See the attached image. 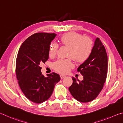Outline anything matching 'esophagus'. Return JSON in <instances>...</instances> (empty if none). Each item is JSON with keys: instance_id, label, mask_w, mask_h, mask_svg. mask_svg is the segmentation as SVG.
<instances>
[{"instance_id": "obj_1", "label": "esophagus", "mask_w": 123, "mask_h": 123, "mask_svg": "<svg viewBox=\"0 0 123 123\" xmlns=\"http://www.w3.org/2000/svg\"><path fill=\"white\" fill-rule=\"evenodd\" d=\"M66 77V75H60V78H61V79L64 78Z\"/></svg>"}]
</instances>
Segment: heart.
Masks as SVG:
<instances>
[{
    "instance_id": "obj_1",
    "label": "heart",
    "mask_w": 123,
    "mask_h": 123,
    "mask_svg": "<svg viewBox=\"0 0 123 123\" xmlns=\"http://www.w3.org/2000/svg\"><path fill=\"white\" fill-rule=\"evenodd\" d=\"M60 42L62 45L69 47L66 59H60L54 62L53 68L57 72L66 74L73 67V59L78 63H82L90 56L93 48V43L88 37H83L81 34L74 31L68 32L60 37ZM56 43H51L49 47V54L50 56L56 55L58 50Z\"/></svg>"
}]
</instances>
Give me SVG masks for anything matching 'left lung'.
I'll use <instances>...</instances> for the list:
<instances>
[{"mask_svg": "<svg viewBox=\"0 0 123 123\" xmlns=\"http://www.w3.org/2000/svg\"><path fill=\"white\" fill-rule=\"evenodd\" d=\"M78 72L83 75L82 81L73 77L70 93L77 100L88 103L96 98L104 87L107 74V55L99 38L95 39L90 56L79 67Z\"/></svg>", "mask_w": 123, "mask_h": 123, "instance_id": "8db88e82", "label": "left lung"}]
</instances>
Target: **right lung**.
Returning <instances> with one entry per match:
<instances>
[{"mask_svg":"<svg viewBox=\"0 0 123 123\" xmlns=\"http://www.w3.org/2000/svg\"><path fill=\"white\" fill-rule=\"evenodd\" d=\"M55 34L38 32L25 40L17 56L16 74L20 89L27 98L36 104L48 99L60 80L56 73L42 74L40 65L49 59V47Z\"/></svg>","mask_w":123,"mask_h":123,"instance_id":"1","label":"right lung"}]
</instances>
